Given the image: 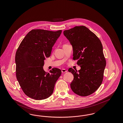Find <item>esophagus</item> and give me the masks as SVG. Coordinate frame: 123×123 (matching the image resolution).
Returning <instances> with one entry per match:
<instances>
[{"mask_svg":"<svg viewBox=\"0 0 123 123\" xmlns=\"http://www.w3.org/2000/svg\"><path fill=\"white\" fill-rule=\"evenodd\" d=\"M61 71H62V73H65V72H67V70H66L64 69H62V70H61Z\"/></svg>","mask_w":123,"mask_h":123,"instance_id":"34e87169","label":"esophagus"}]
</instances>
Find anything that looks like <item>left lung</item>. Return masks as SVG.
I'll list each match as a JSON object with an SVG mask.
<instances>
[{"mask_svg": "<svg viewBox=\"0 0 123 123\" xmlns=\"http://www.w3.org/2000/svg\"><path fill=\"white\" fill-rule=\"evenodd\" d=\"M64 35L73 48V59L81 67L77 71L69 68L74 76L70 88L81 96L94 93L103 81L106 61L101 41L94 33L84 26L64 30Z\"/></svg>", "mask_w": 123, "mask_h": 123, "instance_id": "obj_1", "label": "left lung"}]
</instances>
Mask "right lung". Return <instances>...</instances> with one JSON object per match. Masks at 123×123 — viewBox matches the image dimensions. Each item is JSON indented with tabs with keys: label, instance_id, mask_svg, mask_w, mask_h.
I'll return each instance as SVG.
<instances>
[{
	"label": "right lung",
	"instance_id": "right-lung-1",
	"mask_svg": "<svg viewBox=\"0 0 123 123\" xmlns=\"http://www.w3.org/2000/svg\"><path fill=\"white\" fill-rule=\"evenodd\" d=\"M61 32V30L33 29L18 48L15 56L17 78L24 94L31 98L45 99L53 94L61 70L54 68L46 73L43 66Z\"/></svg>",
	"mask_w": 123,
	"mask_h": 123
}]
</instances>
